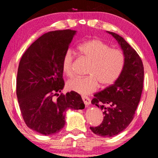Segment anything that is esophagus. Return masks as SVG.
<instances>
[{
  "label": "esophagus",
  "mask_w": 158,
  "mask_h": 158,
  "mask_svg": "<svg viewBox=\"0 0 158 158\" xmlns=\"http://www.w3.org/2000/svg\"><path fill=\"white\" fill-rule=\"evenodd\" d=\"M83 101L84 103H85V105L86 106H89L90 104V99L89 98H88V97H83Z\"/></svg>",
  "instance_id": "1"
}]
</instances>
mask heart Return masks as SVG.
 Listing matches in <instances>:
<instances>
[{
  "mask_svg": "<svg viewBox=\"0 0 158 158\" xmlns=\"http://www.w3.org/2000/svg\"><path fill=\"white\" fill-rule=\"evenodd\" d=\"M77 50L90 62L85 77H74L67 83L68 90L87 96L98 88L107 87L113 84L122 74L125 64V57L119 49H111L100 40H91L82 43ZM74 55L70 50L67 51L62 57V69L68 77L73 75Z\"/></svg>",
  "mask_w": 158,
  "mask_h": 158,
  "instance_id": "b5f03b06",
  "label": "heart"
}]
</instances>
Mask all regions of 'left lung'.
I'll return each mask as SVG.
<instances>
[{
	"mask_svg": "<svg viewBox=\"0 0 158 158\" xmlns=\"http://www.w3.org/2000/svg\"><path fill=\"white\" fill-rule=\"evenodd\" d=\"M107 33L117 41L125 64L114 83L94 95L91 103L102 110L104 118L101 125L90 129L101 137H111L124 131L133 119L143 88L144 67L139 55L124 38L114 32Z\"/></svg>",
	"mask_w": 158,
	"mask_h": 158,
	"instance_id": "8db88e82",
	"label": "left lung"
}]
</instances>
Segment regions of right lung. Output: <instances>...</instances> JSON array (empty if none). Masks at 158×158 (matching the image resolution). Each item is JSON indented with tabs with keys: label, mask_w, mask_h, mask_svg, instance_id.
Segmentation results:
<instances>
[{
	"label": "right lung",
	"mask_w": 158,
	"mask_h": 158,
	"mask_svg": "<svg viewBox=\"0 0 158 158\" xmlns=\"http://www.w3.org/2000/svg\"><path fill=\"white\" fill-rule=\"evenodd\" d=\"M76 31L70 29L43 34L27 49L19 62L16 95L28 127L44 135L61 130L68 109L85 108L81 95L74 91L53 96L64 85L62 61Z\"/></svg>",
	"instance_id": "right-lung-1"
}]
</instances>
